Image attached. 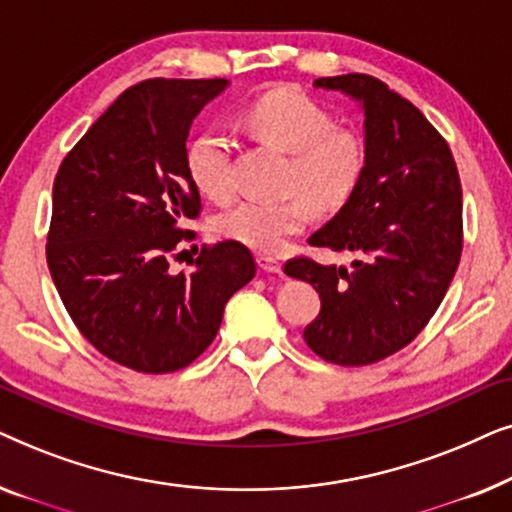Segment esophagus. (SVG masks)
<instances>
[{
    "label": "esophagus",
    "mask_w": 512,
    "mask_h": 512,
    "mask_svg": "<svg viewBox=\"0 0 512 512\" xmlns=\"http://www.w3.org/2000/svg\"><path fill=\"white\" fill-rule=\"evenodd\" d=\"M256 263H258V268L265 270V272H282V261H279V258H275V256L258 254Z\"/></svg>",
    "instance_id": "1"
}]
</instances>
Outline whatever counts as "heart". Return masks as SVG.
Here are the masks:
<instances>
[{
    "label": "heart",
    "instance_id": "heart-1",
    "mask_svg": "<svg viewBox=\"0 0 512 512\" xmlns=\"http://www.w3.org/2000/svg\"><path fill=\"white\" fill-rule=\"evenodd\" d=\"M244 123L263 144L289 153L286 193L279 202L247 200L216 219V233L256 251H279L310 221V212L335 214L359 191L368 165L366 142L335 125L328 111L296 90H272L251 104ZM235 144L221 128H207L186 146L193 186L212 202L235 193Z\"/></svg>",
    "mask_w": 512,
    "mask_h": 512
}]
</instances>
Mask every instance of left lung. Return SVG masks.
<instances>
[{"instance_id": "left-lung-1", "label": "left lung", "mask_w": 512, "mask_h": 512, "mask_svg": "<svg viewBox=\"0 0 512 512\" xmlns=\"http://www.w3.org/2000/svg\"><path fill=\"white\" fill-rule=\"evenodd\" d=\"M314 86L354 97L366 116L359 191L307 240L352 254L354 270L296 256L284 272L321 298L307 347L338 366H368L408 347L443 303L464 247L461 181L443 135L387 83L342 74Z\"/></svg>"}]
</instances>
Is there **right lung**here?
Returning <instances> with one entry per match:
<instances>
[{"label":"right lung","instance_id":"1","mask_svg":"<svg viewBox=\"0 0 512 512\" xmlns=\"http://www.w3.org/2000/svg\"><path fill=\"white\" fill-rule=\"evenodd\" d=\"M226 79H146L123 90L62 160L46 261L83 338L137 373H174L212 345L256 263L240 242L202 247L172 272L200 191L186 170L193 118Z\"/></svg>","mask_w":512,"mask_h":512}]
</instances>
